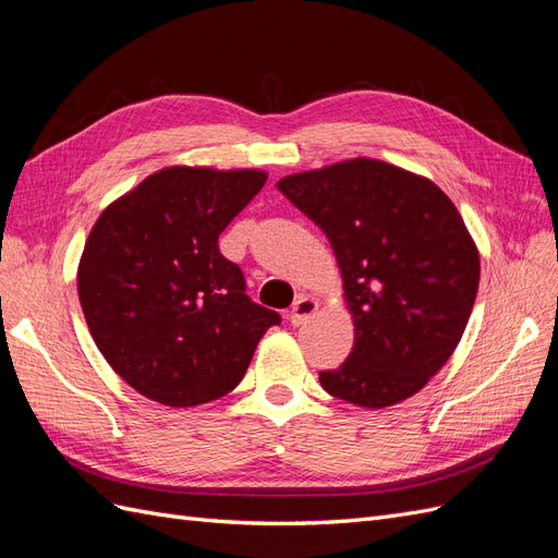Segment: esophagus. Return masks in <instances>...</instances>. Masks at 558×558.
<instances>
[{"label": "esophagus", "mask_w": 558, "mask_h": 558, "mask_svg": "<svg viewBox=\"0 0 558 558\" xmlns=\"http://www.w3.org/2000/svg\"><path fill=\"white\" fill-rule=\"evenodd\" d=\"M316 312H318V302L310 295H300L291 310V326L307 324V318H312Z\"/></svg>", "instance_id": "obj_1"}]
</instances>
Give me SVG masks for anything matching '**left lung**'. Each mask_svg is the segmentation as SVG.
<instances>
[{"instance_id":"8db88e82","label":"left lung","mask_w":558,"mask_h":558,"mask_svg":"<svg viewBox=\"0 0 558 558\" xmlns=\"http://www.w3.org/2000/svg\"><path fill=\"white\" fill-rule=\"evenodd\" d=\"M277 189L326 232L356 332L320 386L369 410L421 391L477 298L480 251L459 209L430 179L373 158L289 174Z\"/></svg>"}]
</instances>
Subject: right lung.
Returning a JSON list of instances; mask_svg holds the SVG:
<instances>
[{
	"instance_id": "1",
	"label": "right lung",
	"mask_w": 558,
	"mask_h": 558,
	"mask_svg": "<svg viewBox=\"0 0 558 558\" xmlns=\"http://www.w3.org/2000/svg\"><path fill=\"white\" fill-rule=\"evenodd\" d=\"M265 181L263 170L165 167L93 226L76 275L81 310L116 375L148 400L195 408L230 393L279 326L218 251Z\"/></svg>"
}]
</instances>
